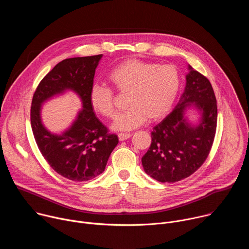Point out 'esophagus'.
I'll list each match as a JSON object with an SVG mask.
<instances>
[{
  "instance_id": "34e87169",
  "label": "esophagus",
  "mask_w": 249,
  "mask_h": 249,
  "mask_svg": "<svg viewBox=\"0 0 249 249\" xmlns=\"http://www.w3.org/2000/svg\"><path fill=\"white\" fill-rule=\"evenodd\" d=\"M131 136H132V134H130V133H119L118 139H119V141H125V140L129 139Z\"/></svg>"
}]
</instances>
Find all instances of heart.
Returning <instances> with one entry per match:
<instances>
[{
	"label": "heart",
	"instance_id": "b5f03b06",
	"mask_svg": "<svg viewBox=\"0 0 249 249\" xmlns=\"http://www.w3.org/2000/svg\"><path fill=\"white\" fill-rule=\"evenodd\" d=\"M112 87L128 94L130 107L119 114L112 124L115 131H130L147 120L158 121L171 110L180 89V75L174 65H160L138 59H129L115 66L107 76ZM92 109L107 118L116 114L113 91L93 85L89 94Z\"/></svg>",
	"mask_w": 249,
	"mask_h": 249
}]
</instances>
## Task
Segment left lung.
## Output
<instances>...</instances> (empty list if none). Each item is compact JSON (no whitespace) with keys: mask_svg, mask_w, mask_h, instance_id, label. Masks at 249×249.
<instances>
[{"mask_svg":"<svg viewBox=\"0 0 249 249\" xmlns=\"http://www.w3.org/2000/svg\"><path fill=\"white\" fill-rule=\"evenodd\" d=\"M186 86L175 108L154 127L152 143L142 158L145 172L160 182L173 183L194 173L206 160L217 129V100L209 80L188 65ZM190 107L200 114L192 124Z\"/></svg>","mask_w":249,"mask_h":249,"instance_id":"8db88e82","label":"left lung"}]
</instances>
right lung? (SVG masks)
Masks as SVG:
<instances>
[{
    "instance_id": "1",
    "label": "right lung",
    "mask_w": 249,
    "mask_h": 249,
    "mask_svg": "<svg viewBox=\"0 0 249 249\" xmlns=\"http://www.w3.org/2000/svg\"><path fill=\"white\" fill-rule=\"evenodd\" d=\"M101 58L102 54L58 63L39 83L31 102L30 123L40 153L57 173L73 181H88L101 174L118 144V137L98 120L89 99ZM67 90L78 94L83 108L67 130L54 134L42 123L41 106Z\"/></svg>"
}]
</instances>
